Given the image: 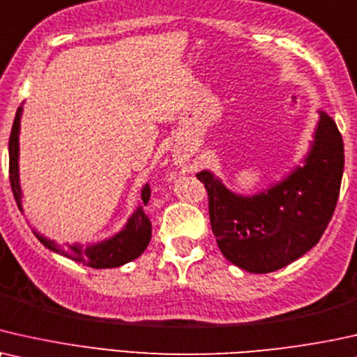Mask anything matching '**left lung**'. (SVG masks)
<instances>
[{"label": "left lung", "instance_id": "1", "mask_svg": "<svg viewBox=\"0 0 357 357\" xmlns=\"http://www.w3.org/2000/svg\"><path fill=\"white\" fill-rule=\"evenodd\" d=\"M343 169V139L325 111H318L301 165L251 196L231 191L212 171L202 169L196 176L208 192V215L222 255L255 274L273 273L301 258L331 220Z\"/></svg>", "mask_w": 357, "mask_h": 357}]
</instances>
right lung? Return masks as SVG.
<instances>
[{
	"instance_id": "right-lung-1",
	"label": "right lung",
	"mask_w": 357,
	"mask_h": 357,
	"mask_svg": "<svg viewBox=\"0 0 357 357\" xmlns=\"http://www.w3.org/2000/svg\"><path fill=\"white\" fill-rule=\"evenodd\" d=\"M22 106L17 107L16 117H14L11 137H9V181L11 189L16 199L19 211L22 208V188L21 179H19V132H21V119H22ZM142 202L135 207L132 215L127 218L117 234H114L109 238H104L96 243H71L61 246L55 240L47 238L45 235L39 234L36 228H32L37 240L40 241L45 248L59 253L65 258L76 263L89 266L93 269H106V268H119V266L130 263L135 258L144 253L151 238V222L145 213L144 206H146L150 199V188L145 184L142 188Z\"/></svg>"
}]
</instances>
